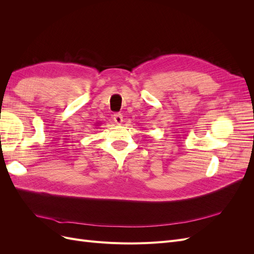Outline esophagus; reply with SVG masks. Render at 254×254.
I'll return each mask as SVG.
<instances>
[{
    "mask_svg": "<svg viewBox=\"0 0 254 254\" xmlns=\"http://www.w3.org/2000/svg\"><path fill=\"white\" fill-rule=\"evenodd\" d=\"M113 119H114V122L117 123L118 125H122V123H123V115H122L121 113H115V114L113 115Z\"/></svg>",
    "mask_w": 254,
    "mask_h": 254,
    "instance_id": "esophagus-1",
    "label": "esophagus"
}]
</instances>
